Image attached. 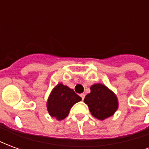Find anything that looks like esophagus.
Returning a JSON list of instances; mask_svg holds the SVG:
<instances>
[{
	"label": "esophagus",
	"instance_id": "esophagus-1",
	"mask_svg": "<svg viewBox=\"0 0 149 149\" xmlns=\"http://www.w3.org/2000/svg\"><path fill=\"white\" fill-rule=\"evenodd\" d=\"M81 98H82V100H83L84 99V97H85V95H84V93H81Z\"/></svg>",
	"mask_w": 149,
	"mask_h": 149
}]
</instances>
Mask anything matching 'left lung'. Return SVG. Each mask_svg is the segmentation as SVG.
<instances>
[{
	"mask_svg": "<svg viewBox=\"0 0 149 149\" xmlns=\"http://www.w3.org/2000/svg\"><path fill=\"white\" fill-rule=\"evenodd\" d=\"M90 90L84 101L92 115L98 120H104L113 115L118 109V100L115 94L101 84H93Z\"/></svg>",
	"mask_w": 149,
	"mask_h": 149,
	"instance_id": "left-lung-1",
	"label": "left lung"
}]
</instances>
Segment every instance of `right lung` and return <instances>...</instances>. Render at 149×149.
<instances>
[{
  "label": "right lung",
  "instance_id": "right-lung-1",
  "mask_svg": "<svg viewBox=\"0 0 149 149\" xmlns=\"http://www.w3.org/2000/svg\"><path fill=\"white\" fill-rule=\"evenodd\" d=\"M81 100L74 91L62 84H58L52 89L47 102L49 115L61 120L69 113L73 104Z\"/></svg>",
  "mask_w": 149,
  "mask_h": 149
}]
</instances>
